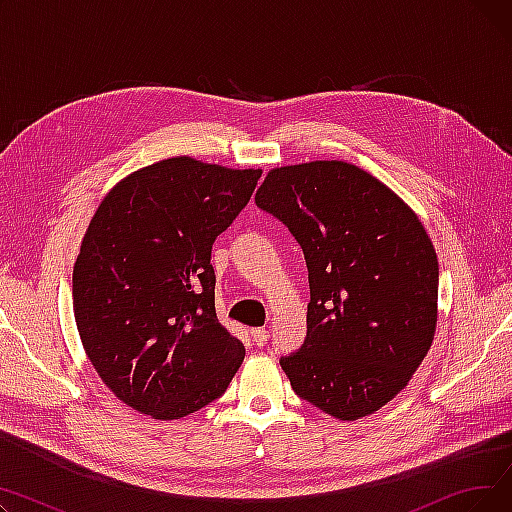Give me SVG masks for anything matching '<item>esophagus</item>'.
<instances>
[{
    "label": "esophagus",
    "instance_id": "1",
    "mask_svg": "<svg viewBox=\"0 0 512 512\" xmlns=\"http://www.w3.org/2000/svg\"><path fill=\"white\" fill-rule=\"evenodd\" d=\"M251 338L257 346H263V344H267V340H270V332H267L265 328H253Z\"/></svg>",
    "mask_w": 512,
    "mask_h": 512
}]
</instances>
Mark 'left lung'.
Instances as JSON below:
<instances>
[{"label":"left lung","instance_id":"8db88e82","mask_svg":"<svg viewBox=\"0 0 512 512\" xmlns=\"http://www.w3.org/2000/svg\"><path fill=\"white\" fill-rule=\"evenodd\" d=\"M303 249L307 338L280 359L292 390L355 421L407 386L432 346L438 257L413 209L346 161L270 170L255 195Z\"/></svg>","mask_w":512,"mask_h":512}]
</instances>
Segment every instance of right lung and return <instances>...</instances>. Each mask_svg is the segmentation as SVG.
Masks as SVG:
<instances>
[{"instance_id": "1", "label": "right lung", "mask_w": 512, "mask_h": 512, "mask_svg": "<svg viewBox=\"0 0 512 512\" xmlns=\"http://www.w3.org/2000/svg\"><path fill=\"white\" fill-rule=\"evenodd\" d=\"M259 178L172 157L132 172L97 207L74 263V319L99 378L134 411L191 415L245 359L215 315L211 247Z\"/></svg>"}]
</instances>
